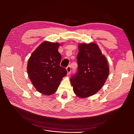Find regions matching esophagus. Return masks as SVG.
Here are the masks:
<instances>
[{
  "label": "esophagus",
  "mask_w": 134,
  "mask_h": 134,
  "mask_svg": "<svg viewBox=\"0 0 134 134\" xmlns=\"http://www.w3.org/2000/svg\"><path fill=\"white\" fill-rule=\"evenodd\" d=\"M66 71H67L68 75H70V72H71V68H70V66H68L66 68Z\"/></svg>",
  "instance_id": "obj_1"
}]
</instances>
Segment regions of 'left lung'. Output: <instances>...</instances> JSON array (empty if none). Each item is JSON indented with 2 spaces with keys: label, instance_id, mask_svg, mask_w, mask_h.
<instances>
[{
  "label": "left lung",
  "instance_id": "obj_1",
  "mask_svg": "<svg viewBox=\"0 0 134 134\" xmlns=\"http://www.w3.org/2000/svg\"><path fill=\"white\" fill-rule=\"evenodd\" d=\"M78 70L70 79L75 94L80 98L93 96L106 82L109 69L106 57L95 43H80Z\"/></svg>",
  "mask_w": 134,
  "mask_h": 134
}]
</instances>
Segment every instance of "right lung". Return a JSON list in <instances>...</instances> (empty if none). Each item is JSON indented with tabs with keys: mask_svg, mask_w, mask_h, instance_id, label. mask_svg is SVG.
Here are the masks:
<instances>
[{
	"mask_svg": "<svg viewBox=\"0 0 134 134\" xmlns=\"http://www.w3.org/2000/svg\"><path fill=\"white\" fill-rule=\"evenodd\" d=\"M59 43L44 41L33 52L28 60L27 72L32 84L40 93L49 96L57 91L65 68L60 66L62 55Z\"/></svg>",
	"mask_w": 134,
	"mask_h": 134,
	"instance_id": "obj_1",
	"label": "right lung"
}]
</instances>
